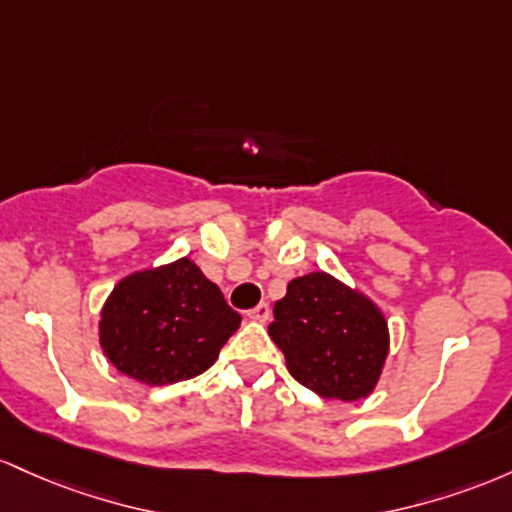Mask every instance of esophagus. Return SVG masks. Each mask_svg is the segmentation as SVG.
Instances as JSON below:
<instances>
[{"instance_id": "esophagus-1", "label": "esophagus", "mask_w": 512, "mask_h": 512, "mask_svg": "<svg viewBox=\"0 0 512 512\" xmlns=\"http://www.w3.org/2000/svg\"><path fill=\"white\" fill-rule=\"evenodd\" d=\"M246 319L258 321V324H266V321L271 319V307H268L266 302H261V304H258V307L249 309V312H246Z\"/></svg>"}]
</instances>
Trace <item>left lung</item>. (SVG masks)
Here are the masks:
<instances>
[{"instance_id":"obj_1","label":"left lung","mask_w":512,"mask_h":512,"mask_svg":"<svg viewBox=\"0 0 512 512\" xmlns=\"http://www.w3.org/2000/svg\"><path fill=\"white\" fill-rule=\"evenodd\" d=\"M273 314L268 333L302 387L341 401L375 392L389 355V326L365 292L314 271L290 280Z\"/></svg>"}]
</instances>
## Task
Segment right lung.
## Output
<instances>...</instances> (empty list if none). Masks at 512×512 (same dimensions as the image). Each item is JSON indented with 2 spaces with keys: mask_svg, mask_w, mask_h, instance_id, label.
<instances>
[{
  "mask_svg": "<svg viewBox=\"0 0 512 512\" xmlns=\"http://www.w3.org/2000/svg\"><path fill=\"white\" fill-rule=\"evenodd\" d=\"M241 317L188 256L118 280L101 307L99 343L108 363L147 387L200 375Z\"/></svg>",
  "mask_w": 512,
  "mask_h": 512,
  "instance_id": "obj_1",
  "label": "right lung"
}]
</instances>
